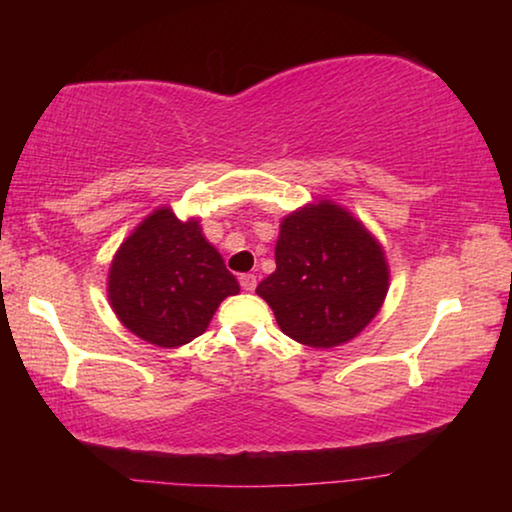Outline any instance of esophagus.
<instances>
[{
  "mask_svg": "<svg viewBox=\"0 0 512 512\" xmlns=\"http://www.w3.org/2000/svg\"><path fill=\"white\" fill-rule=\"evenodd\" d=\"M240 286L244 291H254L256 289V275H251V272H244V275H240Z\"/></svg>",
  "mask_w": 512,
  "mask_h": 512,
  "instance_id": "esophagus-1",
  "label": "esophagus"
}]
</instances>
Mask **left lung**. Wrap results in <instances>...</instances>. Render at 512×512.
<instances>
[{
  "label": "left lung",
  "instance_id": "left-lung-1",
  "mask_svg": "<svg viewBox=\"0 0 512 512\" xmlns=\"http://www.w3.org/2000/svg\"><path fill=\"white\" fill-rule=\"evenodd\" d=\"M277 270L256 286L282 333L335 347L366 328L384 303L389 270L373 235L333 202L303 207L279 226Z\"/></svg>",
  "mask_w": 512,
  "mask_h": 512
}]
</instances>
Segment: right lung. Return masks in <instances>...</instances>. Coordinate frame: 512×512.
Masks as SVG:
<instances>
[{"instance_id": "1", "label": "right lung", "mask_w": 512, "mask_h": 512, "mask_svg": "<svg viewBox=\"0 0 512 512\" xmlns=\"http://www.w3.org/2000/svg\"><path fill=\"white\" fill-rule=\"evenodd\" d=\"M240 291L198 221L156 209L121 244L109 270L116 317L139 338L179 347L207 331L223 298Z\"/></svg>"}]
</instances>
